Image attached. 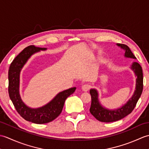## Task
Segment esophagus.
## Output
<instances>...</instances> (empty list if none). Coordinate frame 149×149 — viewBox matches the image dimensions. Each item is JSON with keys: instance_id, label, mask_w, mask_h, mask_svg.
I'll return each instance as SVG.
<instances>
[{"instance_id": "1", "label": "esophagus", "mask_w": 149, "mask_h": 149, "mask_svg": "<svg viewBox=\"0 0 149 149\" xmlns=\"http://www.w3.org/2000/svg\"><path fill=\"white\" fill-rule=\"evenodd\" d=\"M91 87V85L88 84H84V85H83V86H82V90H83V91H88L90 89Z\"/></svg>"}]
</instances>
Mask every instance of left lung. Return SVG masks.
Segmentation results:
<instances>
[{
    "instance_id": "obj_1",
    "label": "left lung",
    "mask_w": 149,
    "mask_h": 149,
    "mask_svg": "<svg viewBox=\"0 0 149 149\" xmlns=\"http://www.w3.org/2000/svg\"><path fill=\"white\" fill-rule=\"evenodd\" d=\"M117 46L125 50L124 56L125 58L136 59L132 54L129 47L124 44L117 43ZM135 75L137 77L136 79V87L134 92L131 99L127 103L120 108L116 109H109L103 107L99 102V93L96 89H91L90 93L91 97V104L90 111L95 118L102 122H112L121 120L130 114L136 105L138 100L140 99L143 91V71L140 65L137 62H133L131 66Z\"/></svg>"
}]
</instances>
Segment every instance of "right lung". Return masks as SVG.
Here are the masks:
<instances>
[{
    "label": "right lung",
    "instance_id": "1",
    "mask_svg": "<svg viewBox=\"0 0 149 149\" xmlns=\"http://www.w3.org/2000/svg\"><path fill=\"white\" fill-rule=\"evenodd\" d=\"M46 49L34 45L28 46L14 59L8 72L9 95L16 110L27 121L38 124L49 123L56 119L61 114L66 98L76 90V88L74 87L63 91L48 104L38 108H31L24 103L19 91L20 72L31 56L40 50Z\"/></svg>",
    "mask_w": 149,
    "mask_h": 149
}]
</instances>
